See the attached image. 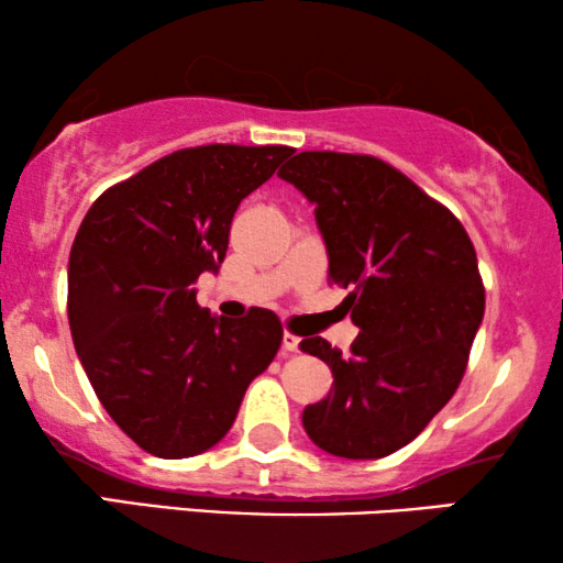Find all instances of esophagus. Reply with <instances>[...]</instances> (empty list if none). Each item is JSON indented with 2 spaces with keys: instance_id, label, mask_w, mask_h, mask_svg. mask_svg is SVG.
Here are the masks:
<instances>
[{
  "instance_id": "1",
  "label": "esophagus",
  "mask_w": 563,
  "mask_h": 563,
  "mask_svg": "<svg viewBox=\"0 0 563 563\" xmlns=\"http://www.w3.org/2000/svg\"><path fill=\"white\" fill-rule=\"evenodd\" d=\"M282 349L287 351V353L299 351V338L291 335V333H284V335H282Z\"/></svg>"
}]
</instances>
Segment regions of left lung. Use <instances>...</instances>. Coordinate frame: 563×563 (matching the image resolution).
I'll return each instance as SVG.
<instances>
[{
    "label": "left lung",
    "instance_id": "left-lung-1",
    "mask_svg": "<svg viewBox=\"0 0 563 563\" xmlns=\"http://www.w3.org/2000/svg\"><path fill=\"white\" fill-rule=\"evenodd\" d=\"M279 176L314 205L328 276L351 289L343 305L361 328L351 356L318 335L299 343L333 372L302 426L333 456H389L443 410L466 372L484 318L476 251L451 210L374 156L305 151Z\"/></svg>",
    "mask_w": 563,
    "mask_h": 563
}]
</instances>
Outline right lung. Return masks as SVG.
Returning a JSON list of instances; mask_svg holds the SVG:
<instances>
[{
	"mask_svg": "<svg viewBox=\"0 0 563 563\" xmlns=\"http://www.w3.org/2000/svg\"><path fill=\"white\" fill-rule=\"evenodd\" d=\"M287 145H199L164 156L89 207L68 258L74 349L110 418L158 459L197 456L235 422L282 322L210 314L191 287L218 274L238 205Z\"/></svg>",
	"mask_w": 563,
	"mask_h": 563,
	"instance_id": "obj_1",
	"label": "right lung"
}]
</instances>
